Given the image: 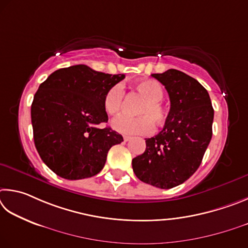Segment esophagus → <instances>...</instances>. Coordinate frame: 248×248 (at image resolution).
Segmentation results:
<instances>
[{
  "label": "esophagus",
  "instance_id": "1",
  "mask_svg": "<svg viewBox=\"0 0 248 248\" xmlns=\"http://www.w3.org/2000/svg\"><path fill=\"white\" fill-rule=\"evenodd\" d=\"M123 138H124V140H125V141H128V140H132V137H131V136H124Z\"/></svg>",
  "mask_w": 248,
  "mask_h": 248
}]
</instances>
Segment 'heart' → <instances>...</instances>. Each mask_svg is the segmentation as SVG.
Wrapping results in <instances>:
<instances>
[{
  "label": "heart",
  "instance_id": "obj_1",
  "mask_svg": "<svg viewBox=\"0 0 248 248\" xmlns=\"http://www.w3.org/2000/svg\"><path fill=\"white\" fill-rule=\"evenodd\" d=\"M137 90L146 98L141 104L140 116L120 115L112 122V127L125 135H149L155 131V121L161 123L166 119V108L161 103L164 90L161 84L154 79H145L137 82ZM125 90L123 85L112 86L104 95L103 104L108 114H117L123 107Z\"/></svg>",
  "mask_w": 248,
  "mask_h": 248
}]
</instances>
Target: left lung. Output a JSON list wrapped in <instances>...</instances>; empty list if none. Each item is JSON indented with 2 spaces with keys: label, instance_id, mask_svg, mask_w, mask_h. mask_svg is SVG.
I'll list each match as a JSON object with an SVG mask.
<instances>
[{
  "label": "left lung",
  "instance_id": "left-lung-1",
  "mask_svg": "<svg viewBox=\"0 0 248 248\" xmlns=\"http://www.w3.org/2000/svg\"><path fill=\"white\" fill-rule=\"evenodd\" d=\"M166 87L170 112L161 132L146 140L133 171L144 183L169 189L188 180L202 163L211 140L214 108L208 91L177 69L151 74Z\"/></svg>",
  "mask_w": 248,
  "mask_h": 248
}]
</instances>
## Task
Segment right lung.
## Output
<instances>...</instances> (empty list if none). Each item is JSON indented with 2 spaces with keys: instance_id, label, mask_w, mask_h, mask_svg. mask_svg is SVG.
Returning <instances> with one entry per match:
<instances>
[{
  "instance_id": "1",
  "label": "right lung",
  "mask_w": 248,
  "mask_h": 248,
  "mask_svg": "<svg viewBox=\"0 0 248 248\" xmlns=\"http://www.w3.org/2000/svg\"><path fill=\"white\" fill-rule=\"evenodd\" d=\"M125 75L95 72L84 64L61 68L39 86L31 104L33 140L42 161L66 180L102 170L112 146L123 137L107 123L103 100Z\"/></svg>"
}]
</instances>
